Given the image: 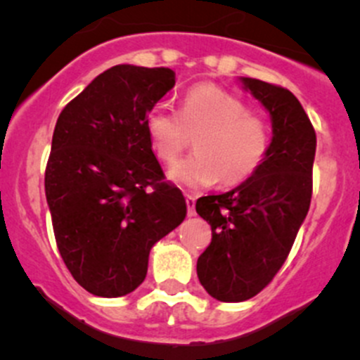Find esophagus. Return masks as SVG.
Masks as SVG:
<instances>
[{
    "instance_id": "34e87169",
    "label": "esophagus",
    "mask_w": 360,
    "mask_h": 360,
    "mask_svg": "<svg viewBox=\"0 0 360 360\" xmlns=\"http://www.w3.org/2000/svg\"><path fill=\"white\" fill-rule=\"evenodd\" d=\"M195 203H197V197L195 195H186L188 216H195Z\"/></svg>"
}]
</instances>
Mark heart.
<instances>
[{
  "mask_svg": "<svg viewBox=\"0 0 360 360\" xmlns=\"http://www.w3.org/2000/svg\"><path fill=\"white\" fill-rule=\"evenodd\" d=\"M146 132L160 162L174 163L195 136V153L177 162L169 177L200 188L237 186L266 162L271 129L266 118L221 86L200 83L186 90L179 112L157 104L146 115Z\"/></svg>",
  "mask_w": 360,
  "mask_h": 360,
  "instance_id": "b5f03b06",
  "label": "heart"
}]
</instances>
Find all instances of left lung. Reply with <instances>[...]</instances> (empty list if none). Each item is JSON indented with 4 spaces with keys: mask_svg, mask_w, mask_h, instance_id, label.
<instances>
[{
    "mask_svg": "<svg viewBox=\"0 0 360 360\" xmlns=\"http://www.w3.org/2000/svg\"><path fill=\"white\" fill-rule=\"evenodd\" d=\"M271 116L266 162L245 183L197 200L212 240L197 261L198 281L219 301L237 303L263 291L284 261L311 200L314 125L288 89L242 78Z\"/></svg>",
    "mask_w": 360,
    "mask_h": 360,
    "instance_id": "1",
    "label": "left lung"
}]
</instances>
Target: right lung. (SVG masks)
I'll use <instances>...</instances> for the list:
<instances>
[{
	"instance_id": "obj_1",
	"label": "right lung",
	"mask_w": 360,
	"mask_h": 360,
	"mask_svg": "<svg viewBox=\"0 0 360 360\" xmlns=\"http://www.w3.org/2000/svg\"><path fill=\"white\" fill-rule=\"evenodd\" d=\"M174 85L169 68L120 64L57 118L45 170L53 235L72 278L96 296L139 288L151 248L186 217L146 132L148 111Z\"/></svg>"
}]
</instances>
